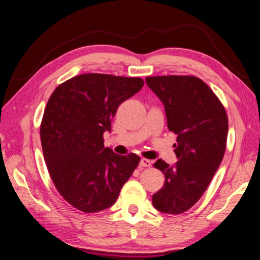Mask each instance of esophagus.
Wrapping results in <instances>:
<instances>
[{"label":"esophagus","instance_id":"esophagus-1","mask_svg":"<svg viewBox=\"0 0 260 260\" xmlns=\"http://www.w3.org/2000/svg\"><path fill=\"white\" fill-rule=\"evenodd\" d=\"M139 166H140V167H151L152 162L147 159H142V160H140V162H139Z\"/></svg>","mask_w":260,"mask_h":260}]
</instances>
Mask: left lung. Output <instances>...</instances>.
Masks as SVG:
<instances>
[{"instance_id":"obj_1","label":"left lung","mask_w":260,"mask_h":260,"mask_svg":"<svg viewBox=\"0 0 260 260\" xmlns=\"http://www.w3.org/2000/svg\"><path fill=\"white\" fill-rule=\"evenodd\" d=\"M148 87L165 105L169 131L177 135L178 161L153 165L165 174V184L152 197L156 210L181 214L197 203L213 178L226 151L228 117L219 98L194 76L147 77Z\"/></svg>"}]
</instances>
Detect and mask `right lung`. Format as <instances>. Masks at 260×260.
Returning <instances> with one entry per match:
<instances>
[{
	"label": "right lung",
	"instance_id": "1",
	"mask_svg": "<svg viewBox=\"0 0 260 260\" xmlns=\"http://www.w3.org/2000/svg\"><path fill=\"white\" fill-rule=\"evenodd\" d=\"M143 85L138 77L83 74L59 84L47 102L40 125L47 169L59 194L84 213L114 205L137 168L139 156L105 147L104 133Z\"/></svg>",
	"mask_w": 260,
	"mask_h": 260
}]
</instances>
